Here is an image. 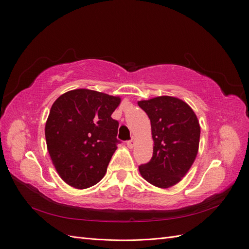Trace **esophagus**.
Masks as SVG:
<instances>
[{
	"label": "esophagus",
	"instance_id": "esophagus-1",
	"mask_svg": "<svg viewBox=\"0 0 249 249\" xmlns=\"http://www.w3.org/2000/svg\"><path fill=\"white\" fill-rule=\"evenodd\" d=\"M126 145H127V147H129V148H133L134 145H135V138H132L131 140L127 141L126 142Z\"/></svg>",
	"mask_w": 249,
	"mask_h": 249
}]
</instances>
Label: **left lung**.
Here are the masks:
<instances>
[{
	"instance_id": "left-lung-1",
	"label": "left lung",
	"mask_w": 249,
	"mask_h": 249,
	"mask_svg": "<svg viewBox=\"0 0 249 249\" xmlns=\"http://www.w3.org/2000/svg\"><path fill=\"white\" fill-rule=\"evenodd\" d=\"M138 106L150 119L154 140L153 157L140 165V175L149 184L166 189L182 180L197 156V116L189 105L175 96L139 101Z\"/></svg>"
}]
</instances>
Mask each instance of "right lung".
Here are the masks:
<instances>
[{"label":"right lung","instance_id":"right-lung-1","mask_svg":"<svg viewBox=\"0 0 249 249\" xmlns=\"http://www.w3.org/2000/svg\"><path fill=\"white\" fill-rule=\"evenodd\" d=\"M119 96L90 89H74L53 104L46 140L53 164L66 184L86 189L97 184L119 142L118 122L111 117Z\"/></svg>","mask_w":249,"mask_h":249}]
</instances>
